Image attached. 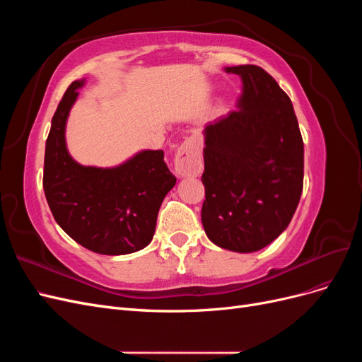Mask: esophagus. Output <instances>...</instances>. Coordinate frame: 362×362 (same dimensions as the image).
I'll return each mask as SVG.
<instances>
[{
  "mask_svg": "<svg viewBox=\"0 0 362 362\" xmlns=\"http://www.w3.org/2000/svg\"><path fill=\"white\" fill-rule=\"evenodd\" d=\"M173 169L182 178L199 177L202 172V148L199 139L189 137L184 140L175 156Z\"/></svg>",
  "mask_w": 362,
  "mask_h": 362,
  "instance_id": "obj_1",
  "label": "esophagus"
}]
</instances>
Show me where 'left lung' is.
Wrapping results in <instances>:
<instances>
[{"label": "left lung", "instance_id": "left-lung-1", "mask_svg": "<svg viewBox=\"0 0 362 362\" xmlns=\"http://www.w3.org/2000/svg\"><path fill=\"white\" fill-rule=\"evenodd\" d=\"M242 78L238 112L204 129L202 225L228 250L255 252L281 235L303 189V140L288 95L255 64L225 68Z\"/></svg>", "mask_w": 362, "mask_h": 362}]
</instances>
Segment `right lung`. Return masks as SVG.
<instances>
[{
  "label": "right lung",
  "instance_id": "right-lung-1",
  "mask_svg": "<svg viewBox=\"0 0 362 362\" xmlns=\"http://www.w3.org/2000/svg\"><path fill=\"white\" fill-rule=\"evenodd\" d=\"M84 81L68 87L52 116L43 190L56 222L76 243L103 255L133 254L151 243L161 202L177 178L163 151L137 152L116 168L83 166L69 156L64 131Z\"/></svg>",
  "mask_w": 362,
  "mask_h": 362
}]
</instances>
